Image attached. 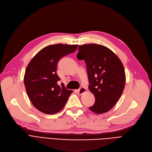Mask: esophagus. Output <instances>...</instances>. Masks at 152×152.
Instances as JSON below:
<instances>
[{
	"instance_id": "1",
	"label": "esophagus",
	"mask_w": 152,
	"mask_h": 152,
	"mask_svg": "<svg viewBox=\"0 0 152 152\" xmlns=\"http://www.w3.org/2000/svg\"><path fill=\"white\" fill-rule=\"evenodd\" d=\"M86 91V89L84 87H81L79 89L77 90V93L79 94H83V93H85Z\"/></svg>"
}]
</instances>
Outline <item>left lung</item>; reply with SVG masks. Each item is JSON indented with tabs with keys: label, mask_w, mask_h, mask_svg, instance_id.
<instances>
[{
	"label": "left lung",
	"mask_w": 152,
	"mask_h": 152,
	"mask_svg": "<svg viewBox=\"0 0 152 152\" xmlns=\"http://www.w3.org/2000/svg\"><path fill=\"white\" fill-rule=\"evenodd\" d=\"M77 58L85 60L89 79V90L95 97L94 104L89 109L96 114L110 111L121 97L125 88V69L119 58L102 45L79 46Z\"/></svg>",
	"instance_id": "left-lung-1"
}]
</instances>
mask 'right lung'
Returning a JSON list of instances; mask_svg holds the SVG:
<instances>
[{
    "label": "right lung",
    "mask_w": 152,
    "mask_h": 152,
    "mask_svg": "<svg viewBox=\"0 0 152 152\" xmlns=\"http://www.w3.org/2000/svg\"><path fill=\"white\" fill-rule=\"evenodd\" d=\"M77 45L57 44L42 49L27 65L24 77L27 94L34 106L44 113L54 115L64 108L72 90L59 86L58 61L74 53Z\"/></svg>",
    "instance_id": "1"
}]
</instances>
